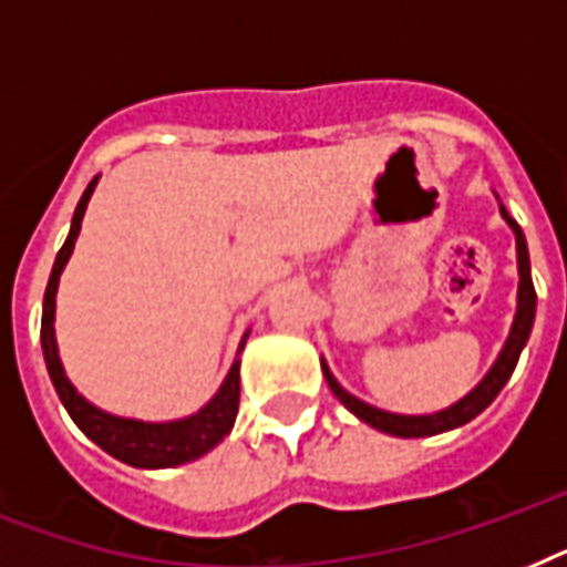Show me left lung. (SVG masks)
I'll return each mask as SVG.
<instances>
[{"mask_svg":"<svg viewBox=\"0 0 567 567\" xmlns=\"http://www.w3.org/2000/svg\"><path fill=\"white\" fill-rule=\"evenodd\" d=\"M503 220L509 223L512 231H515V244H518V311H515V323H512V332L503 344L497 362L492 364V371L485 373L483 382L465 394L458 403H453L450 409H441L435 414H394L382 412L377 405H368L364 400L353 396L350 391L338 385V379L332 377V371L327 368V362L320 359V368H323V377H327L332 394L341 400V403L350 409V412L359 417V421L371 423L373 430L388 432V435H396V439H423V435H439V432L456 430V426H465L467 421H474L476 414L485 412L488 405L494 403V396L501 394L503 385L509 382L512 371L520 359V350L529 341V332H533V320H536V288H533V276H529V252H527V238L520 226L509 217V212L501 205Z\"/></svg>","mask_w":567,"mask_h":567,"instance_id":"left-lung-1","label":"left lung"}]
</instances>
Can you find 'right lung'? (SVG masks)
<instances>
[{
  "label": "right lung",
  "mask_w": 567,
  "mask_h": 567,
  "mask_svg": "<svg viewBox=\"0 0 567 567\" xmlns=\"http://www.w3.org/2000/svg\"><path fill=\"white\" fill-rule=\"evenodd\" d=\"M96 182H100V176L87 185V190H84L79 205H75L73 226H70V235H66L64 247L58 249L55 265H52V274H49L47 293H43L40 344H43V359H47L49 379H52V385H55L58 396H61V403H64V409L75 421V426H79L93 444H100L105 453H111V456L120 458V462H126V465L132 467L185 465V462H194V458L205 456L208 450L217 447V444L229 435L240 400L238 359L231 362L229 373L223 379L220 391H217L199 412L190 414V417H182V421L167 423L132 421V417H117V414L102 412V409L87 403V400L75 391L73 382L66 379L64 364L58 359L55 327H52V323H55L58 279H61V270H64V265L70 261V252H73L79 229H82L84 208H87V199H91ZM244 341H247V336H244ZM244 341H240L238 353L244 350Z\"/></svg>",
  "instance_id": "1"
}]
</instances>
